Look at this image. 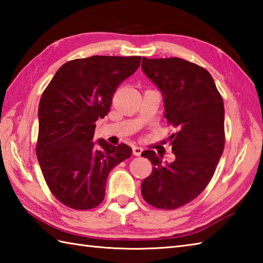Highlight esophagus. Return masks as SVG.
<instances>
[{
  "mask_svg": "<svg viewBox=\"0 0 263 263\" xmlns=\"http://www.w3.org/2000/svg\"><path fill=\"white\" fill-rule=\"evenodd\" d=\"M132 152H133V155L136 156H140L143 152V149L141 147H138V146H133L132 147Z\"/></svg>",
  "mask_w": 263,
  "mask_h": 263,
  "instance_id": "34e87169",
  "label": "esophagus"
}]
</instances>
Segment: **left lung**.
Returning <instances> with one entry per match:
<instances>
[{"label":"left lung","instance_id":"obj_1","mask_svg":"<svg viewBox=\"0 0 263 263\" xmlns=\"http://www.w3.org/2000/svg\"><path fill=\"white\" fill-rule=\"evenodd\" d=\"M142 71L163 95L175 160L161 164L144 150L153 173L141 184L143 199L159 209H177L191 202L214 176L225 147L224 102L205 69L183 59L142 58Z\"/></svg>","mask_w":263,"mask_h":263}]
</instances>
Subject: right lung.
Returning <instances> with one entry per match:
<instances>
[{
    "mask_svg": "<svg viewBox=\"0 0 263 263\" xmlns=\"http://www.w3.org/2000/svg\"><path fill=\"white\" fill-rule=\"evenodd\" d=\"M140 61L102 55L69 61L42 95L36 155L51 192L69 208L99 205L109 172L131 157L127 144L115 147L92 138L95 123L108 114L116 88Z\"/></svg>",
    "mask_w": 263,
    "mask_h": 263,
    "instance_id": "add662e5",
    "label": "right lung"
}]
</instances>
